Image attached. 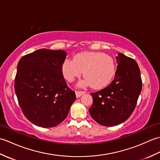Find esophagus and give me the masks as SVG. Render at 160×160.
<instances>
[{"label": "esophagus", "mask_w": 160, "mask_h": 160, "mask_svg": "<svg viewBox=\"0 0 160 160\" xmlns=\"http://www.w3.org/2000/svg\"><path fill=\"white\" fill-rule=\"evenodd\" d=\"M85 93H86L85 91H76V96L77 98H79V97L82 96V95L84 94Z\"/></svg>", "instance_id": "esophagus-1"}]
</instances>
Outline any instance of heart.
<instances>
[{"instance_id":"heart-1","label":"heart","mask_w":160,"mask_h":160,"mask_svg":"<svg viewBox=\"0 0 160 160\" xmlns=\"http://www.w3.org/2000/svg\"><path fill=\"white\" fill-rule=\"evenodd\" d=\"M62 73L69 82L79 78L84 71V84L94 89L106 87L113 79L116 66L113 58L100 52H82L74 56L73 60H66L62 64Z\"/></svg>"}]
</instances>
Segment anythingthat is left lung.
I'll use <instances>...</instances> for the list:
<instances>
[{
  "mask_svg": "<svg viewBox=\"0 0 160 160\" xmlns=\"http://www.w3.org/2000/svg\"><path fill=\"white\" fill-rule=\"evenodd\" d=\"M118 67L109 85L91 93L90 115L98 124L113 127L126 121L133 112L142 91V78L137 62L122 53L115 58Z\"/></svg>",
  "mask_w": 160,
  "mask_h": 160,
  "instance_id": "8db88e82",
  "label": "left lung"
}]
</instances>
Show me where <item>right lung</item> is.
Wrapping results in <instances>:
<instances>
[{
    "mask_svg": "<svg viewBox=\"0 0 160 160\" xmlns=\"http://www.w3.org/2000/svg\"><path fill=\"white\" fill-rule=\"evenodd\" d=\"M67 53L41 49L22 57L14 89L22 113L38 127H53L67 116L76 93L67 85L62 67Z\"/></svg>",
    "mask_w": 160,
    "mask_h": 160,
    "instance_id": "right-lung-1",
    "label": "right lung"
}]
</instances>
